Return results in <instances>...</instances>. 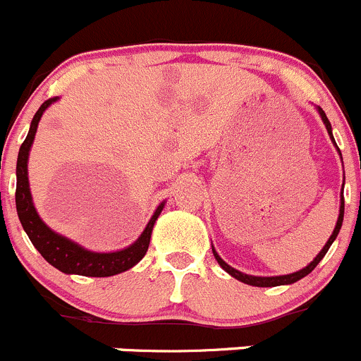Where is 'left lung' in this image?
<instances>
[{"label": "left lung", "instance_id": "left-lung-1", "mask_svg": "<svg viewBox=\"0 0 361 361\" xmlns=\"http://www.w3.org/2000/svg\"><path fill=\"white\" fill-rule=\"evenodd\" d=\"M317 114H319L321 119H323V124H324V126H326L328 135H330L331 142H334V145H335V147H337V144H335L334 135H331V124H330V121H328L326 114H324V112H323V109H319V106H317ZM337 151H338V147H337ZM338 154H341V151H338ZM341 158H342V156H341ZM342 188H344V184H342ZM342 221H344V196H342V192H341V207H338V217H337V224H335V228H334V233L330 235V238H328L326 244L323 245V249H321V251H319V255H317L316 258H314L312 262L309 263V265L303 267V269H302V270H298V272L286 274V276H272V277L249 276V274H244V272H240V270H237V269H233V267L228 265V263L224 262V259L221 258L219 255H217L216 249H214V245H212L214 258H216V262L219 263V267H221V269L224 270V272H228V274H230L231 277H235V279H237V281H240V283L249 284V286H258V288H274V286H284V284H293V283H297V281H300L302 277L309 276V274L312 272L314 269H316L317 263H319L321 259L324 258V255H326L328 249H330V245L334 244V240H335V238H337L338 231H341Z\"/></svg>", "mask_w": 361, "mask_h": 361}]
</instances>
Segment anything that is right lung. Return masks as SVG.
I'll list each match as a JSON object with an SVG mask.
<instances>
[{
  "mask_svg": "<svg viewBox=\"0 0 361 361\" xmlns=\"http://www.w3.org/2000/svg\"><path fill=\"white\" fill-rule=\"evenodd\" d=\"M56 98L47 99L42 103L40 109L35 114L33 121H31L30 131H27L26 140L23 142L19 149V156H17V189H16V207L17 216H19L20 224H23L24 231L30 237L31 244L37 247V251L51 263L54 269L61 270L63 274H75V276H85V277H110L116 274L126 272L131 267L137 265L142 258L145 256L149 249V242H151L152 228H154L156 219L159 217L161 210L165 209V203L161 202L158 209L154 210L152 217L149 219L147 226L142 231L140 237L130 244L128 247L119 249V251L112 252H96L89 251V249L82 247L77 242L70 240L64 235L58 233L52 228L42 221L38 216L37 209H35L33 196H31L30 179H27V159H30L31 145L35 142V135H37L38 123H40L42 116L45 110L58 102Z\"/></svg>",
  "mask_w": 361,
  "mask_h": 361,
  "instance_id": "obj_1",
  "label": "right lung"
}]
</instances>
